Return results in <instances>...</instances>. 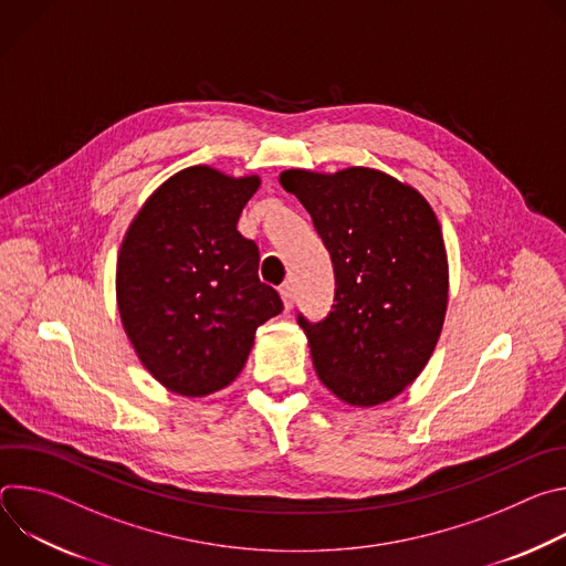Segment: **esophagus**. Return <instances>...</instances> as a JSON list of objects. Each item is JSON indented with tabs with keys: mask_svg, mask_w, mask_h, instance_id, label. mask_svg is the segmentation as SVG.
Returning <instances> with one entry per match:
<instances>
[{
	"mask_svg": "<svg viewBox=\"0 0 566 566\" xmlns=\"http://www.w3.org/2000/svg\"><path fill=\"white\" fill-rule=\"evenodd\" d=\"M280 295H282V302H284V311H291L293 308V286L291 284H282L280 286Z\"/></svg>",
	"mask_w": 566,
	"mask_h": 566,
	"instance_id": "obj_1",
	"label": "esophagus"
}]
</instances>
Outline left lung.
I'll return each instance as SVG.
<instances>
[{
    "instance_id": "8db88e82",
    "label": "left lung",
    "mask_w": 566,
    "mask_h": 566,
    "mask_svg": "<svg viewBox=\"0 0 566 566\" xmlns=\"http://www.w3.org/2000/svg\"><path fill=\"white\" fill-rule=\"evenodd\" d=\"M313 219L334 264L325 319L297 325L317 378L349 406L398 396L428 365L448 306V258L430 203L371 168L280 175Z\"/></svg>"
}]
</instances>
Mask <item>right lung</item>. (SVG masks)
<instances>
[{"instance_id": "obj_1", "label": "right lung", "mask_w": 566, "mask_h": 566, "mask_svg": "<svg viewBox=\"0 0 566 566\" xmlns=\"http://www.w3.org/2000/svg\"><path fill=\"white\" fill-rule=\"evenodd\" d=\"M260 177L177 172L134 217L116 266L125 334L175 394L206 396L244 369L255 332L284 306L258 277V244L237 230Z\"/></svg>"}]
</instances>
